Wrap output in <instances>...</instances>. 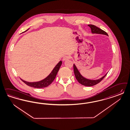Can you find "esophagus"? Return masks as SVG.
Returning a JSON list of instances; mask_svg holds the SVG:
<instances>
[{
  "instance_id": "esophagus-1",
  "label": "esophagus",
  "mask_w": 130,
  "mask_h": 130,
  "mask_svg": "<svg viewBox=\"0 0 130 130\" xmlns=\"http://www.w3.org/2000/svg\"><path fill=\"white\" fill-rule=\"evenodd\" d=\"M69 59H70V56H68V55L65 56H64V57H63V61H67V60Z\"/></svg>"
}]
</instances>
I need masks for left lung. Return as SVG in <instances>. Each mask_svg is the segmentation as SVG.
<instances>
[{
  "mask_svg": "<svg viewBox=\"0 0 130 130\" xmlns=\"http://www.w3.org/2000/svg\"><path fill=\"white\" fill-rule=\"evenodd\" d=\"M88 26L91 28L92 34H103V35L108 36L107 32H106L102 29H101L100 28L97 27L96 26L91 25V24L88 25ZM73 67H74V74H75V78L76 80L78 81V82L80 84L85 86H87V87H91V86H94L96 84H98L105 77L106 75H107V74H108V73H107V74H105V75L98 79H87V78L84 77L83 76L81 75V74L80 73L79 71H78V69L77 68V67L75 66V64H74Z\"/></svg>",
  "mask_w": 130,
  "mask_h": 130,
  "instance_id": "1",
  "label": "left lung"
}]
</instances>
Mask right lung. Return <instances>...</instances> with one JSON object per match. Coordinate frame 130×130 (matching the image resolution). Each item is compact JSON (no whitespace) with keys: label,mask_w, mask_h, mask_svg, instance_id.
I'll return each mask as SVG.
<instances>
[{"label":"right lung","mask_w":130,"mask_h":130,"mask_svg":"<svg viewBox=\"0 0 130 130\" xmlns=\"http://www.w3.org/2000/svg\"><path fill=\"white\" fill-rule=\"evenodd\" d=\"M29 29L26 30L24 32H26ZM62 63V62L61 61H60L56 65V66L53 69L52 71L51 72L50 74L48 75L46 78H45L44 79L40 81L35 82H29L24 81L22 79H21V80L26 85H27L29 87H32V88H45V87H48V86H49L53 82V81L54 80L55 77H56V75L58 72L60 67L61 66Z\"/></svg>","instance_id":"right-lung-1"}]
</instances>
